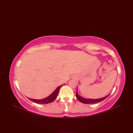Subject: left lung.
<instances>
[{
	"label": "left lung",
	"instance_id": "left-lung-1",
	"mask_svg": "<svg viewBox=\"0 0 133 133\" xmlns=\"http://www.w3.org/2000/svg\"><path fill=\"white\" fill-rule=\"evenodd\" d=\"M109 95L106 96L105 97L101 98V99H86L84 98L83 97H81L80 95H79L77 93H76V97H77L78 99L82 103H85V104H92V103H97L99 102H101L102 101H103L104 99L108 97Z\"/></svg>",
	"mask_w": 133,
	"mask_h": 133
}]
</instances>
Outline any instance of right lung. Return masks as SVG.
Instances as JSON below:
<instances>
[{"label": "right lung", "instance_id": "obj_1", "mask_svg": "<svg viewBox=\"0 0 133 133\" xmlns=\"http://www.w3.org/2000/svg\"><path fill=\"white\" fill-rule=\"evenodd\" d=\"M62 86V85L57 87L56 89L51 94L44 99H31V98H29V99L30 100L34 102H35L36 103H39V104H46V103H51L54 101L56 99V98L57 97L59 90Z\"/></svg>", "mask_w": 133, "mask_h": 133}]
</instances>
